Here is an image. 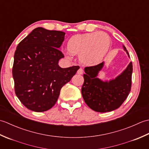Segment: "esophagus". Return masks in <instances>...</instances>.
Masks as SVG:
<instances>
[{"mask_svg": "<svg viewBox=\"0 0 149 149\" xmlns=\"http://www.w3.org/2000/svg\"><path fill=\"white\" fill-rule=\"evenodd\" d=\"M77 74H80V75L83 74V69L80 68L78 70H77Z\"/></svg>", "mask_w": 149, "mask_h": 149, "instance_id": "1", "label": "esophagus"}]
</instances>
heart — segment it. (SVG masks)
Segmentation results:
<instances>
[{"label":"heart","instance_id":"obj_1","mask_svg":"<svg viewBox=\"0 0 149 149\" xmlns=\"http://www.w3.org/2000/svg\"><path fill=\"white\" fill-rule=\"evenodd\" d=\"M110 43V38L106 33L93 32L72 36L68 40L67 49L72 54H79V59L83 65L95 66L105 58Z\"/></svg>","mask_w":149,"mask_h":149}]
</instances>
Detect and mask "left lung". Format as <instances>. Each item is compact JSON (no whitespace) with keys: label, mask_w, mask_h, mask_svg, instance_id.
Instances as JSON below:
<instances>
[{"label":"left lung","mask_w":149,"mask_h":149,"mask_svg":"<svg viewBox=\"0 0 149 149\" xmlns=\"http://www.w3.org/2000/svg\"><path fill=\"white\" fill-rule=\"evenodd\" d=\"M123 50L130 58L127 49ZM104 62L84 68V84L81 93L84 102L91 109L100 113L109 112L122 105L131 91L132 73V62L115 79L103 81L98 77Z\"/></svg>","instance_id":"obj_1"}]
</instances>
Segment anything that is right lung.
<instances>
[{"label": "right lung", "mask_w": 149, "mask_h": 149, "mask_svg": "<svg viewBox=\"0 0 149 149\" xmlns=\"http://www.w3.org/2000/svg\"><path fill=\"white\" fill-rule=\"evenodd\" d=\"M62 31L37 27L22 40L14 55L15 90L27 109L43 112L54 106L61 88L71 80L79 66L63 68L58 63L64 55L60 47Z\"/></svg>", "instance_id": "add662e5"}]
</instances>
